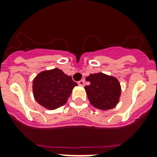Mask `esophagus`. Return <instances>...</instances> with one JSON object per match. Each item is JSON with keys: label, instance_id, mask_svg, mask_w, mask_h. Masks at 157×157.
I'll use <instances>...</instances> for the list:
<instances>
[{"label": "esophagus", "instance_id": "34e87169", "mask_svg": "<svg viewBox=\"0 0 157 157\" xmlns=\"http://www.w3.org/2000/svg\"><path fill=\"white\" fill-rule=\"evenodd\" d=\"M78 85L81 86H85V80H81L80 81H78Z\"/></svg>", "mask_w": 157, "mask_h": 157}]
</instances>
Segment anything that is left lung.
I'll return each mask as SVG.
<instances>
[{
  "label": "left lung",
  "mask_w": 157,
  "mask_h": 157,
  "mask_svg": "<svg viewBox=\"0 0 157 157\" xmlns=\"http://www.w3.org/2000/svg\"><path fill=\"white\" fill-rule=\"evenodd\" d=\"M86 80L90 83L85 86V90L94 107L107 111L114 108L119 103L121 88L116 77L98 72L90 74Z\"/></svg>",
  "instance_id": "left-lung-1"
}]
</instances>
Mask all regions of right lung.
<instances>
[{
  "label": "right lung",
  "mask_w": 157,
  "mask_h": 157,
  "mask_svg": "<svg viewBox=\"0 0 157 157\" xmlns=\"http://www.w3.org/2000/svg\"><path fill=\"white\" fill-rule=\"evenodd\" d=\"M77 86L71 76L59 68L43 71L33 80L36 101L48 110H54L67 103L72 90Z\"/></svg>",
  "instance_id": "1"
}]
</instances>
